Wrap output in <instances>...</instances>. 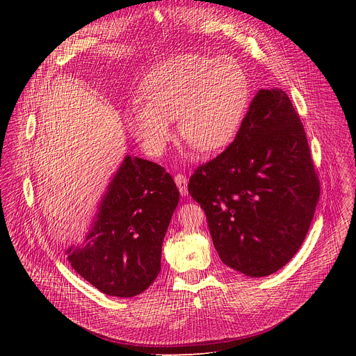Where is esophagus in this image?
Masks as SVG:
<instances>
[{"mask_svg": "<svg viewBox=\"0 0 356 356\" xmlns=\"http://www.w3.org/2000/svg\"><path fill=\"white\" fill-rule=\"evenodd\" d=\"M175 181H176V186H177L180 195L181 196L188 195V177H186L184 175H176Z\"/></svg>", "mask_w": 356, "mask_h": 356, "instance_id": "1", "label": "esophagus"}]
</instances>
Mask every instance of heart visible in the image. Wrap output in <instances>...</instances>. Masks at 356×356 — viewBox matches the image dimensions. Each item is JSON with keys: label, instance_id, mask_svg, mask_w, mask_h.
<instances>
[{"label": "heart", "instance_id": "obj_1", "mask_svg": "<svg viewBox=\"0 0 356 356\" xmlns=\"http://www.w3.org/2000/svg\"><path fill=\"white\" fill-rule=\"evenodd\" d=\"M143 105L128 109L129 133L144 152L160 157L179 133L202 153L229 147L251 102L245 69L232 58L181 54L154 67L140 86Z\"/></svg>", "mask_w": 356, "mask_h": 356}]
</instances>
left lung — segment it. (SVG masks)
I'll list each match as a JSON object with an SVG mask.
<instances>
[{
    "instance_id": "obj_1",
    "label": "left lung",
    "mask_w": 356,
    "mask_h": 356,
    "mask_svg": "<svg viewBox=\"0 0 356 356\" xmlns=\"http://www.w3.org/2000/svg\"><path fill=\"white\" fill-rule=\"evenodd\" d=\"M189 193L207 213L223 264L257 278L289 263L321 189L305 128L283 89L257 93L235 141L197 168Z\"/></svg>"
}]
</instances>
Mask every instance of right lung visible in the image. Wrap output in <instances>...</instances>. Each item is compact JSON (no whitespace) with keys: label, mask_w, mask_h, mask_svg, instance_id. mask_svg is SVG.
Listing matches in <instances>:
<instances>
[{"label":"right lung","mask_w":356,"mask_h":356,"mask_svg":"<svg viewBox=\"0 0 356 356\" xmlns=\"http://www.w3.org/2000/svg\"><path fill=\"white\" fill-rule=\"evenodd\" d=\"M179 197L173 177L161 165L125 156L83 242L65 252L72 268L104 294L143 293L160 273L163 239Z\"/></svg>","instance_id":"obj_1"}]
</instances>
